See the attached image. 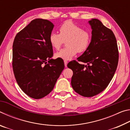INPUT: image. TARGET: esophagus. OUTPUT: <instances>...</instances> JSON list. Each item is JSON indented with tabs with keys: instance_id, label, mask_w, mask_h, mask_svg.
<instances>
[{
	"instance_id": "1",
	"label": "esophagus",
	"mask_w": 130,
	"mask_h": 130,
	"mask_svg": "<svg viewBox=\"0 0 130 130\" xmlns=\"http://www.w3.org/2000/svg\"><path fill=\"white\" fill-rule=\"evenodd\" d=\"M64 64H65V67H67V64H68V61L65 60L64 61Z\"/></svg>"
}]
</instances>
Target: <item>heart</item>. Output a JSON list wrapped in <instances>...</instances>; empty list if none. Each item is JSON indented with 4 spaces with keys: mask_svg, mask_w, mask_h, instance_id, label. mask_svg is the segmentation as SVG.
I'll return each instance as SVG.
<instances>
[{
    "mask_svg": "<svg viewBox=\"0 0 130 130\" xmlns=\"http://www.w3.org/2000/svg\"><path fill=\"white\" fill-rule=\"evenodd\" d=\"M60 34L52 32L49 36V42L52 47L58 50L64 42L67 47L61 50L55 54L56 58L65 60L72 59L78 53H83L88 49L91 42V34L71 21H66L59 27Z\"/></svg>",
    "mask_w": 130,
    "mask_h": 130,
    "instance_id": "obj_1",
    "label": "heart"
}]
</instances>
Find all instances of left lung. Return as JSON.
<instances>
[{
  "mask_svg": "<svg viewBox=\"0 0 130 130\" xmlns=\"http://www.w3.org/2000/svg\"><path fill=\"white\" fill-rule=\"evenodd\" d=\"M92 39L88 49L69 63L73 70L71 85L74 91L84 97H92L103 92L112 78L118 67L119 52L115 35L99 19L89 21Z\"/></svg>",
  "mask_w": 130,
  "mask_h": 130,
  "instance_id": "obj_1",
  "label": "left lung"
}]
</instances>
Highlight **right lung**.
<instances>
[{"label":"right lung","instance_id":"add662e5","mask_svg":"<svg viewBox=\"0 0 130 130\" xmlns=\"http://www.w3.org/2000/svg\"><path fill=\"white\" fill-rule=\"evenodd\" d=\"M54 25L47 19L32 20L15 37L12 68L18 84L30 98L39 99L53 89L64 69L63 61L51 59L49 36Z\"/></svg>","mask_w":130,"mask_h":130}]
</instances>
